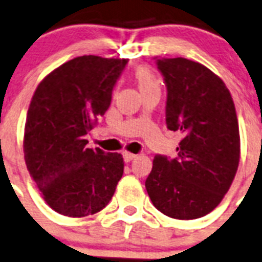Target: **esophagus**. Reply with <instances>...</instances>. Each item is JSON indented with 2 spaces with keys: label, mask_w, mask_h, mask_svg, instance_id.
<instances>
[{
  "label": "esophagus",
  "mask_w": 262,
  "mask_h": 262,
  "mask_svg": "<svg viewBox=\"0 0 262 262\" xmlns=\"http://www.w3.org/2000/svg\"><path fill=\"white\" fill-rule=\"evenodd\" d=\"M122 157H124L125 162H130L132 160L136 157V155H133V153H129V151H124V153H122Z\"/></svg>",
  "instance_id": "1"
}]
</instances>
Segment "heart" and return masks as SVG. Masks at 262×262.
<instances>
[{
  "mask_svg": "<svg viewBox=\"0 0 262 262\" xmlns=\"http://www.w3.org/2000/svg\"><path fill=\"white\" fill-rule=\"evenodd\" d=\"M135 78L138 88L141 90V93L148 92V90H160V85H158L157 80H156L153 73L148 68H138L136 70Z\"/></svg>",
  "mask_w": 262,
  "mask_h": 262,
  "instance_id": "obj_1",
  "label": "heart"
}]
</instances>
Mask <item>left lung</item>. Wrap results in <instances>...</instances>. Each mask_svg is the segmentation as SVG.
<instances>
[{
  "label": "left lung",
  "mask_w": 262,
  "mask_h": 262,
  "mask_svg": "<svg viewBox=\"0 0 262 262\" xmlns=\"http://www.w3.org/2000/svg\"><path fill=\"white\" fill-rule=\"evenodd\" d=\"M166 86L165 120L181 132L177 157L156 155L145 188L165 216L194 220L219 205L239 161V133L232 96L221 78L186 58H160Z\"/></svg>",
  "instance_id": "1"
}]
</instances>
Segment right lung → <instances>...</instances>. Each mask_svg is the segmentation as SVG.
<instances>
[{"mask_svg":"<svg viewBox=\"0 0 262 262\" xmlns=\"http://www.w3.org/2000/svg\"><path fill=\"white\" fill-rule=\"evenodd\" d=\"M126 63L76 57L53 70L34 92L25 124V162L46 204L63 216L104 209L122 177V156L86 148L85 137L111 106Z\"/></svg>","mask_w":262,"mask_h":262,"instance_id":"add662e5","label":"right lung"}]
</instances>
